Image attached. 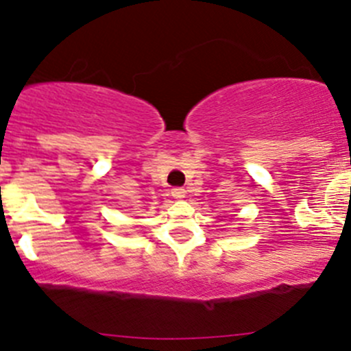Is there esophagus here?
Returning a JSON list of instances; mask_svg holds the SVG:
<instances>
[{"instance_id":"34e87169","label":"esophagus","mask_w":351,"mask_h":351,"mask_svg":"<svg viewBox=\"0 0 351 351\" xmlns=\"http://www.w3.org/2000/svg\"><path fill=\"white\" fill-rule=\"evenodd\" d=\"M171 195L175 198H178V200H182V198L185 197V189H182V186H176V189L171 190Z\"/></svg>"}]
</instances>
